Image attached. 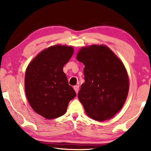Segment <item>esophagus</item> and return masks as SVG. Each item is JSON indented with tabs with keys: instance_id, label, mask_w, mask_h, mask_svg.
Returning a JSON list of instances; mask_svg holds the SVG:
<instances>
[{
	"instance_id": "34e87169",
	"label": "esophagus",
	"mask_w": 151,
	"mask_h": 151,
	"mask_svg": "<svg viewBox=\"0 0 151 151\" xmlns=\"http://www.w3.org/2000/svg\"><path fill=\"white\" fill-rule=\"evenodd\" d=\"M73 88H74V89H75V91L76 93H78V91H79V86H75Z\"/></svg>"
}]
</instances>
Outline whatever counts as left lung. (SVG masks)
<instances>
[{
	"label": "left lung",
	"instance_id": "left-lung-1",
	"mask_svg": "<svg viewBox=\"0 0 151 151\" xmlns=\"http://www.w3.org/2000/svg\"><path fill=\"white\" fill-rule=\"evenodd\" d=\"M76 59L85 65V82L78 97L86 114L98 121L110 119L129 93V78L123 62L108 46L95 44L82 47Z\"/></svg>",
	"mask_w": 151,
	"mask_h": 151
}]
</instances>
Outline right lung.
Wrapping results in <instances>:
<instances>
[{
	"label": "right lung",
	"mask_w": 151,
	"mask_h": 151,
	"mask_svg": "<svg viewBox=\"0 0 151 151\" xmlns=\"http://www.w3.org/2000/svg\"><path fill=\"white\" fill-rule=\"evenodd\" d=\"M74 52L72 46L55 45L43 49L28 64L24 90L34 111L47 119L65 114L76 93L67 81L63 66Z\"/></svg>",
	"instance_id": "right-lung-1"
}]
</instances>
